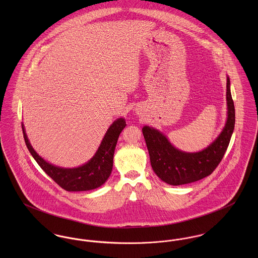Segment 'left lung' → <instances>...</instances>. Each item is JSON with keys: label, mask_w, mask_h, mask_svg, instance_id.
Returning <instances> with one entry per match:
<instances>
[{"label": "left lung", "mask_w": 258, "mask_h": 258, "mask_svg": "<svg viewBox=\"0 0 258 258\" xmlns=\"http://www.w3.org/2000/svg\"><path fill=\"white\" fill-rule=\"evenodd\" d=\"M226 105L227 118L221 134L200 152L181 151L174 147L161 131L150 126L142 128L151 166L163 182L172 185L189 184L210 176L215 171L228 147L235 123V110L228 76H226Z\"/></svg>", "instance_id": "left-lung-1"}]
</instances>
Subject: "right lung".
<instances>
[{"mask_svg":"<svg viewBox=\"0 0 258 258\" xmlns=\"http://www.w3.org/2000/svg\"><path fill=\"white\" fill-rule=\"evenodd\" d=\"M124 118L116 119L105 133L94 156L85 164L76 168H61L42 159L31 145L24 124H22L26 145L39 167L62 188L69 191L90 190L104 184L112 172L113 156L118 137L125 128Z\"/></svg>","mask_w":258,"mask_h":258,"instance_id":"right-lung-1","label":"right lung"}]
</instances>
